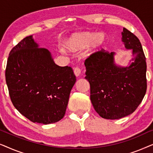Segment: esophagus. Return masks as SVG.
<instances>
[{
  "label": "esophagus",
  "instance_id": "34e87169",
  "mask_svg": "<svg viewBox=\"0 0 153 153\" xmlns=\"http://www.w3.org/2000/svg\"><path fill=\"white\" fill-rule=\"evenodd\" d=\"M81 69L79 68H75L74 70V75L76 76H79L81 74Z\"/></svg>",
  "mask_w": 153,
  "mask_h": 153
}]
</instances>
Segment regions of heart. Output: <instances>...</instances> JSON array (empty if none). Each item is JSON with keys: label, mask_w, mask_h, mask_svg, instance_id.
Masks as SVG:
<instances>
[{"label": "heart", "mask_w": 153, "mask_h": 153, "mask_svg": "<svg viewBox=\"0 0 153 153\" xmlns=\"http://www.w3.org/2000/svg\"><path fill=\"white\" fill-rule=\"evenodd\" d=\"M106 42V36L104 33L83 31L70 35L63 42L62 46L67 51L73 53L86 48V53L90 56L101 51Z\"/></svg>", "instance_id": "obj_1"}]
</instances>
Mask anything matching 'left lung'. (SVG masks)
I'll return each instance as SVG.
<instances>
[{
  "label": "left lung",
  "instance_id": "8db88e82",
  "mask_svg": "<svg viewBox=\"0 0 153 153\" xmlns=\"http://www.w3.org/2000/svg\"><path fill=\"white\" fill-rule=\"evenodd\" d=\"M122 41L131 49L127 66L115 62L116 52L99 51L85 60V79L91 87V100L96 112L105 119H119L132 114L146 95V57L139 39L123 28Z\"/></svg>",
  "mask_w": 153,
  "mask_h": 153
}]
</instances>
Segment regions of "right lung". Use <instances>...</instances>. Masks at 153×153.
Instances as JSON below:
<instances>
[{
    "label": "right lung",
    "instance_id": "obj_1",
    "mask_svg": "<svg viewBox=\"0 0 153 153\" xmlns=\"http://www.w3.org/2000/svg\"><path fill=\"white\" fill-rule=\"evenodd\" d=\"M5 79L14 107L33 123L48 125L63 118L76 82L70 67H60L33 35L11 50Z\"/></svg>",
    "mask_w": 153,
    "mask_h": 153
}]
</instances>
